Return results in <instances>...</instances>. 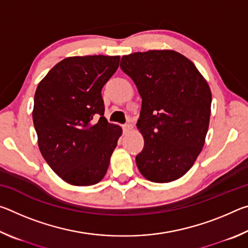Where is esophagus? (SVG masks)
Wrapping results in <instances>:
<instances>
[{
    "mask_svg": "<svg viewBox=\"0 0 248 248\" xmlns=\"http://www.w3.org/2000/svg\"><path fill=\"white\" fill-rule=\"evenodd\" d=\"M123 129H124V132H127V131H129V130L132 129V124H125L123 125Z\"/></svg>",
    "mask_w": 248,
    "mask_h": 248,
    "instance_id": "34e87169",
    "label": "esophagus"
}]
</instances>
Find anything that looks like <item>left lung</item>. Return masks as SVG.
Wrapping results in <instances>:
<instances>
[{
	"label": "left lung",
	"instance_id": "1",
	"mask_svg": "<svg viewBox=\"0 0 248 248\" xmlns=\"http://www.w3.org/2000/svg\"><path fill=\"white\" fill-rule=\"evenodd\" d=\"M120 68L142 98L137 127L144 138L136 156L146 179L170 183L194 165L204 144L211 91L192 62L173 50L124 56Z\"/></svg>",
	"mask_w": 248,
	"mask_h": 248
}]
</instances>
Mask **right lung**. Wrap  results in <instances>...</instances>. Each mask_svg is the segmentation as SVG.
Masks as SVG:
<instances>
[{
	"label": "right lung",
	"mask_w": 248,
	"mask_h": 248,
	"mask_svg": "<svg viewBox=\"0 0 248 248\" xmlns=\"http://www.w3.org/2000/svg\"><path fill=\"white\" fill-rule=\"evenodd\" d=\"M119 60V56L100 54L66 58L36 90L32 120L39 150L54 173L71 185L100 182L123 133L104 117L102 97Z\"/></svg>",
	"instance_id": "add662e5"
}]
</instances>
